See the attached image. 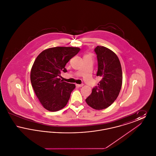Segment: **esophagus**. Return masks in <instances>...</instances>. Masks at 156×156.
I'll return each instance as SVG.
<instances>
[{"mask_svg":"<svg viewBox=\"0 0 156 156\" xmlns=\"http://www.w3.org/2000/svg\"><path fill=\"white\" fill-rule=\"evenodd\" d=\"M83 85V83H81V84H76V86L77 87H79V88L82 87Z\"/></svg>","mask_w":156,"mask_h":156,"instance_id":"1","label":"esophagus"}]
</instances>
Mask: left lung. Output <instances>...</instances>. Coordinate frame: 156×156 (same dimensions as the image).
<instances>
[{"label":"left lung","mask_w":156,"mask_h":156,"mask_svg":"<svg viewBox=\"0 0 156 156\" xmlns=\"http://www.w3.org/2000/svg\"><path fill=\"white\" fill-rule=\"evenodd\" d=\"M94 51L98 60L97 76L102 80L85 101L91 108L102 110L111 105L118 97L122 85V70L118 56L109 48L97 46Z\"/></svg>","instance_id":"left-lung-1"}]
</instances>
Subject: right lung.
I'll return each instance as SVG.
<instances>
[{"label": "right lung", "instance_id": "obj_1", "mask_svg": "<svg viewBox=\"0 0 156 156\" xmlns=\"http://www.w3.org/2000/svg\"><path fill=\"white\" fill-rule=\"evenodd\" d=\"M80 51L78 47H57L45 50L37 56L30 80L36 96L47 110L58 111L68 103L75 85L63 81L60 75L67 72L66 65Z\"/></svg>", "mask_w": 156, "mask_h": 156}]
</instances>
